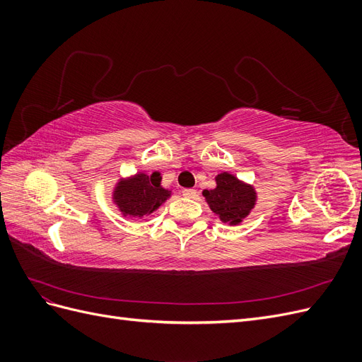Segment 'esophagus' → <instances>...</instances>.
<instances>
[{
    "label": "esophagus",
    "mask_w": 362,
    "mask_h": 362,
    "mask_svg": "<svg viewBox=\"0 0 362 362\" xmlns=\"http://www.w3.org/2000/svg\"><path fill=\"white\" fill-rule=\"evenodd\" d=\"M182 196L184 198H196V196H198V192L194 189H185L182 190Z\"/></svg>",
    "instance_id": "1"
}]
</instances>
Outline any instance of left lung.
Here are the masks:
<instances>
[{
    "instance_id": "left-lung-1",
    "label": "left lung",
    "mask_w": 362,
    "mask_h": 362,
    "mask_svg": "<svg viewBox=\"0 0 362 362\" xmlns=\"http://www.w3.org/2000/svg\"><path fill=\"white\" fill-rule=\"evenodd\" d=\"M217 187L204 190L208 205L225 223L237 225L254 208L255 193L229 173L217 175Z\"/></svg>"
}]
</instances>
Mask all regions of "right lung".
<instances>
[{"instance_id": "1", "label": "right lung", "mask_w": 362, "mask_h": 362, "mask_svg": "<svg viewBox=\"0 0 362 362\" xmlns=\"http://www.w3.org/2000/svg\"><path fill=\"white\" fill-rule=\"evenodd\" d=\"M158 173L151 177L140 173L128 182L119 184L115 199L124 214L133 217H144L149 214L168 199L169 193L160 187Z\"/></svg>"}]
</instances>
